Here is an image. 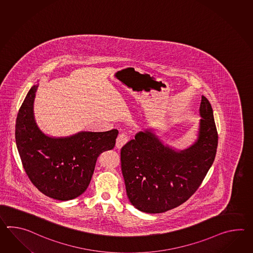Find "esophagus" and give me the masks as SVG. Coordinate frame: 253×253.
<instances>
[{
  "label": "esophagus",
  "instance_id": "34e87169",
  "mask_svg": "<svg viewBox=\"0 0 253 253\" xmlns=\"http://www.w3.org/2000/svg\"><path fill=\"white\" fill-rule=\"evenodd\" d=\"M129 141V137L124 133H122L118 136L117 140H116V148L117 149H122L123 147Z\"/></svg>",
  "mask_w": 253,
  "mask_h": 253
}]
</instances>
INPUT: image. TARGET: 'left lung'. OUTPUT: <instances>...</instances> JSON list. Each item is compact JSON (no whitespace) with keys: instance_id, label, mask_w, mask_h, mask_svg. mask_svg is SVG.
<instances>
[{"instance_id":"left-lung-1","label":"left lung","mask_w":253,"mask_h":253,"mask_svg":"<svg viewBox=\"0 0 253 253\" xmlns=\"http://www.w3.org/2000/svg\"><path fill=\"white\" fill-rule=\"evenodd\" d=\"M195 143L182 151L165 146L151 129L140 131L121 151L129 202L140 211L162 213L189 200L202 184L216 156L218 132L213 111L202 95Z\"/></svg>"}]
</instances>
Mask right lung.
Instances as JSON below:
<instances>
[{
    "mask_svg": "<svg viewBox=\"0 0 253 253\" xmlns=\"http://www.w3.org/2000/svg\"><path fill=\"white\" fill-rule=\"evenodd\" d=\"M38 85H34L19 110L15 140L23 168L41 192L58 201L73 200L90 184L97 159L113 150L118 130L81 131L70 137L45 135L37 126L34 101Z\"/></svg>",
    "mask_w": 253,
    "mask_h": 253,
    "instance_id": "1",
    "label": "right lung"
}]
</instances>
